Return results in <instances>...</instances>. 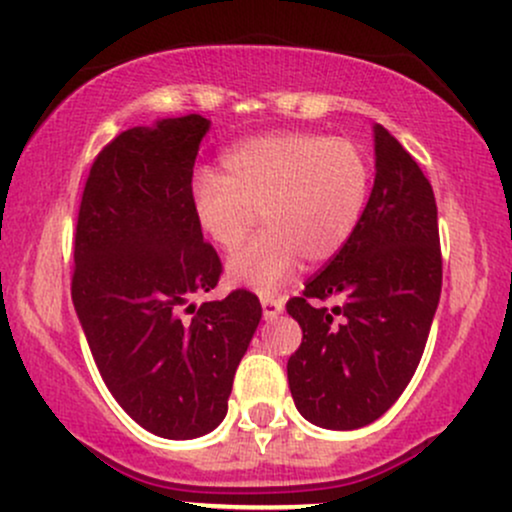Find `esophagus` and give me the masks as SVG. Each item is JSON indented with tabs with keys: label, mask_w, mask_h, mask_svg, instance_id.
I'll use <instances>...</instances> for the list:
<instances>
[{
	"label": "esophagus",
	"mask_w": 512,
	"mask_h": 512,
	"mask_svg": "<svg viewBox=\"0 0 512 512\" xmlns=\"http://www.w3.org/2000/svg\"><path fill=\"white\" fill-rule=\"evenodd\" d=\"M260 301H262V313L267 320H274V317L284 310V303L274 296H260Z\"/></svg>",
	"instance_id": "obj_1"
}]
</instances>
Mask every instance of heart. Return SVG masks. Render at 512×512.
<instances>
[{"label":"heart","mask_w":512,"mask_h":512,"mask_svg":"<svg viewBox=\"0 0 512 512\" xmlns=\"http://www.w3.org/2000/svg\"><path fill=\"white\" fill-rule=\"evenodd\" d=\"M221 166L223 175L202 170L192 182V209L204 236L226 252L262 216L267 228L228 262V279L257 291H274L301 257L330 262L356 233L373 185L366 151L354 139L313 132L245 139Z\"/></svg>","instance_id":"obj_1"}]
</instances>
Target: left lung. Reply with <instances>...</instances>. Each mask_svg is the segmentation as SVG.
<instances>
[{"instance_id": "8db88e82", "label": "left lung", "mask_w": 512, "mask_h": 512, "mask_svg": "<svg viewBox=\"0 0 512 512\" xmlns=\"http://www.w3.org/2000/svg\"><path fill=\"white\" fill-rule=\"evenodd\" d=\"M443 286L433 187L375 127V185L356 233L286 310L303 339L289 358L293 402L310 424L351 431L383 416L424 356ZM342 297L343 305L324 303Z\"/></svg>"}]
</instances>
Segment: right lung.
<instances>
[{"label":"right lung","mask_w":512,"mask_h":512,"mask_svg":"<svg viewBox=\"0 0 512 512\" xmlns=\"http://www.w3.org/2000/svg\"><path fill=\"white\" fill-rule=\"evenodd\" d=\"M207 129L185 115L117 134L88 170L74 231L72 301L103 383L139 426L173 440L221 424L262 317L248 289L190 305L223 274L192 209Z\"/></svg>","instance_id":"1"}]
</instances>
